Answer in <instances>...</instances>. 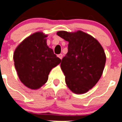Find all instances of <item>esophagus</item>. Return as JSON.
<instances>
[{"label": "esophagus", "instance_id": "obj_1", "mask_svg": "<svg viewBox=\"0 0 122 122\" xmlns=\"http://www.w3.org/2000/svg\"><path fill=\"white\" fill-rule=\"evenodd\" d=\"M58 57H59V58H60V59H62V58H63V54H58Z\"/></svg>", "mask_w": 122, "mask_h": 122}]
</instances>
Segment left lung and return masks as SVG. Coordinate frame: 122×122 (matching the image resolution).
<instances>
[{
	"instance_id": "obj_1",
	"label": "left lung",
	"mask_w": 122,
	"mask_h": 122,
	"mask_svg": "<svg viewBox=\"0 0 122 122\" xmlns=\"http://www.w3.org/2000/svg\"><path fill=\"white\" fill-rule=\"evenodd\" d=\"M57 34L69 42L68 53L61 63L66 85L75 93H86L102 75L106 63L103 48L96 39L81 30H61Z\"/></svg>"
}]
</instances>
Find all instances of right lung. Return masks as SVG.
Segmentation results:
<instances>
[{"label":"right lung","instance_id":"right-lung-1","mask_svg":"<svg viewBox=\"0 0 122 122\" xmlns=\"http://www.w3.org/2000/svg\"><path fill=\"white\" fill-rule=\"evenodd\" d=\"M47 35L37 32L25 38L14 53V66L20 81L32 90L47 82L52 68L61 63L46 43Z\"/></svg>","mask_w":122,"mask_h":122}]
</instances>
